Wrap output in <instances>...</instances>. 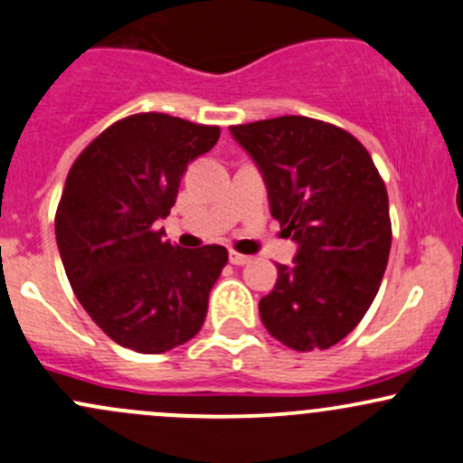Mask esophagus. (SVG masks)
<instances>
[{
    "instance_id": "1",
    "label": "esophagus",
    "mask_w": 463,
    "mask_h": 463,
    "mask_svg": "<svg viewBox=\"0 0 463 463\" xmlns=\"http://www.w3.org/2000/svg\"><path fill=\"white\" fill-rule=\"evenodd\" d=\"M228 260H231V264H235V266H246V264H250L252 257L241 255V252H237V250H231V257H228Z\"/></svg>"
}]
</instances>
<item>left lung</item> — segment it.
I'll return each instance as SVG.
<instances>
[{"instance_id":"obj_1","label":"left lung","mask_w":463,"mask_h":463,"mask_svg":"<svg viewBox=\"0 0 463 463\" xmlns=\"http://www.w3.org/2000/svg\"><path fill=\"white\" fill-rule=\"evenodd\" d=\"M264 175L270 215L299 246L260 301L266 330L308 353L342 342L371 308L391 252L388 193L364 144L313 117L231 126Z\"/></svg>"}]
</instances>
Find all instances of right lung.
<instances>
[{
  "mask_svg": "<svg viewBox=\"0 0 463 463\" xmlns=\"http://www.w3.org/2000/svg\"><path fill=\"white\" fill-rule=\"evenodd\" d=\"M219 133L166 113L128 115L68 170L55 213L61 264L86 313L119 346L166 353L206 319L228 250L173 246L157 222L175 206L188 162L208 153Z\"/></svg>",
  "mask_w": 463,
  "mask_h": 463,
  "instance_id": "1",
  "label": "right lung"
}]
</instances>
